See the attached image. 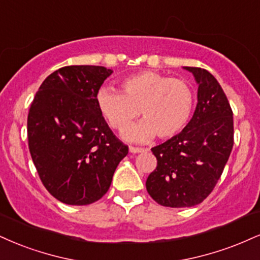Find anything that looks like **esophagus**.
I'll use <instances>...</instances> for the list:
<instances>
[{
  "mask_svg": "<svg viewBox=\"0 0 260 260\" xmlns=\"http://www.w3.org/2000/svg\"><path fill=\"white\" fill-rule=\"evenodd\" d=\"M145 151V149L143 148H136V146H129V152H132V154H139V152H144Z\"/></svg>",
  "mask_w": 260,
  "mask_h": 260,
  "instance_id": "34e87169",
  "label": "esophagus"
}]
</instances>
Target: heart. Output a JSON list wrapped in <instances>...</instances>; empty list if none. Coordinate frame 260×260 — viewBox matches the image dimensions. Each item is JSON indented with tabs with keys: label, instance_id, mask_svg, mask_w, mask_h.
I'll use <instances>...</instances> for the list:
<instances>
[{
	"label": "heart",
	"instance_id": "1",
	"mask_svg": "<svg viewBox=\"0 0 260 260\" xmlns=\"http://www.w3.org/2000/svg\"><path fill=\"white\" fill-rule=\"evenodd\" d=\"M121 88V93L100 89L96 105L106 122L117 131H123L141 112L143 121L122 134L128 142H145L155 134L160 139L172 138L191 116L192 89L180 79L145 70L126 77Z\"/></svg>",
	"mask_w": 260,
	"mask_h": 260
}]
</instances>
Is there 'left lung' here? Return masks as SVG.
<instances>
[{"mask_svg": "<svg viewBox=\"0 0 260 260\" xmlns=\"http://www.w3.org/2000/svg\"><path fill=\"white\" fill-rule=\"evenodd\" d=\"M195 77L198 105L179 134L151 149L157 167L146 190L158 205L192 207L219 180L234 145L233 111L219 82L209 71L184 67Z\"/></svg>", "mask_w": 260, "mask_h": 260, "instance_id": "8db88e82", "label": "left lung"}]
</instances>
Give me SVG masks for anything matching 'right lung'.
<instances>
[{"label":"right lung","mask_w":260,"mask_h":260,"mask_svg":"<svg viewBox=\"0 0 260 260\" xmlns=\"http://www.w3.org/2000/svg\"><path fill=\"white\" fill-rule=\"evenodd\" d=\"M111 74L94 65L64 67L43 81L31 103V157L46 189L67 205L102 199L128 154L96 105L100 87Z\"/></svg>","instance_id":"1"}]
</instances>
